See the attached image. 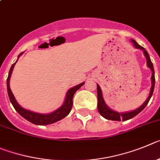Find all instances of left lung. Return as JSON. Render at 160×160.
Segmentation results:
<instances>
[{"instance_id": "obj_1", "label": "left lung", "mask_w": 160, "mask_h": 160, "mask_svg": "<svg viewBox=\"0 0 160 160\" xmlns=\"http://www.w3.org/2000/svg\"><path fill=\"white\" fill-rule=\"evenodd\" d=\"M131 41L133 44V46L137 49H140L143 51V55L145 56L147 59V66H148L149 68L152 71V77H151V80H152V87H151L150 93H149V96H148V99L145 100L144 103L141 105L140 107H139L138 108L135 109L133 111H129V112H116V111L112 110L106 104V103L104 102L103 100V94H102V90L100 88V87L99 86V84H97V98H98V104H97V108L98 112H100V114L103 116V118L107 119H110V120H116V121H125V120H128V119H132V118L135 117L136 116H137L139 112H142V111L144 109V108L146 107L147 104L148 103L149 100H150L151 97H152V94H153L154 88H155V71H154V67L153 64H152V61H151V59L149 55H148V52L146 51L143 47L140 46L139 44H138V43L136 41H134L133 39L131 40Z\"/></svg>"}]
</instances>
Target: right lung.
Returning a JSON list of instances; mask_svg holds the SVG:
<instances>
[{
	"instance_id": "right-lung-1",
	"label": "right lung",
	"mask_w": 160,
	"mask_h": 160,
	"mask_svg": "<svg viewBox=\"0 0 160 160\" xmlns=\"http://www.w3.org/2000/svg\"><path fill=\"white\" fill-rule=\"evenodd\" d=\"M22 54L23 52L20 53L17 61L11 66L9 72H8V78H7V91H8V97H9L10 102L12 103V106H13V108H15V110L17 111L23 118H24V119H27L28 121L31 122L32 123H34V124L36 125H42V126H44V125L52 124V123L59 121L60 119H64V118L66 117L69 114V112H71L72 108V97L73 96H74L75 92L83 85L84 82L80 83L78 85L71 88L68 91L67 93H66L65 98H64V103H63L59 108H57V110L51 112V113L42 114V113L32 112V111L23 108L21 106H20L19 103H17V100H16L15 97H14L13 94H12L9 85L10 77H11V75H12L14 66H15L16 63L17 62V60H18L19 57H21Z\"/></svg>"
}]
</instances>
